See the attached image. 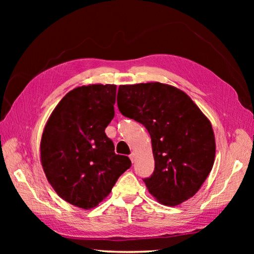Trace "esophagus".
Masks as SVG:
<instances>
[{
    "instance_id": "obj_1",
    "label": "esophagus",
    "mask_w": 254,
    "mask_h": 254,
    "mask_svg": "<svg viewBox=\"0 0 254 254\" xmlns=\"http://www.w3.org/2000/svg\"><path fill=\"white\" fill-rule=\"evenodd\" d=\"M129 158H130V160H131V162L133 163V162H134V161H135V159H136V155H135V153H134V152H132V153H131V155H130V157H129Z\"/></svg>"
}]
</instances>
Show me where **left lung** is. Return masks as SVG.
Wrapping results in <instances>:
<instances>
[{"label": "left lung", "mask_w": 254, "mask_h": 254, "mask_svg": "<svg viewBox=\"0 0 254 254\" xmlns=\"http://www.w3.org/2000/svg\"><path fill=\"white\" fill-rule=\"evenodd\" d=\"M118 107L150 134L155 171L143 179L149 193L165 205L193 197L215 158L212 125L196 104L175 87L147 82L120 86Z\"/></svg>", "instance_id": "obj_1"}]
</instances>
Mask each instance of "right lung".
Instances as JSON below:
<instances>
[{
	"label": "right lung",
	"mask_w": 254,
	"mask_h": 254,
	"mask_svg": "<svg viewBox=\"0 0 254 254\" xmlns=\"http://www.w3.org/2000/svg\"><path fill=\"white\" fill-rule=\"evenodd\" d=\"M115 84L78 87L61 99L45 125L41 163L56 193L81 209L96 206L131 166L105 133L114 117Z\"/></svg>",
	"instance_id": "add662e5"
}]
</instances>
